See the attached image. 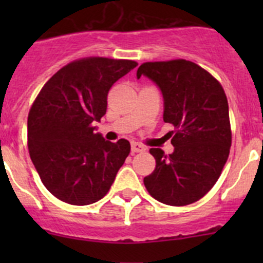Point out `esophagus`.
Wrapping results in <instances>:
<instances>
[{
  "label": "esophagus",
  "mask_w": 263,
  "mask_h": 263,
  "mask_svg": "<svg viewBox=\"0 0 263 263\" xmlns=\"http://www.w3.org/2000/svg\"><path fill=\"white\" fill-rule=\"evenodd\" d=\"M145 150H146V148H145V146H142L141 144H139V142H132V145H131L132 154H135V153H144Z\"/></svg>",
  "instance_id": "1"
}]
</instances>
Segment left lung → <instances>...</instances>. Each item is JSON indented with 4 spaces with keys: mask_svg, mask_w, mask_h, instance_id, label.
Instances as JSON below:
<instances>
[{
    "mask_svg": "<svg viewBox=\"0 0 263 263\" xmlns=\"http://www.w3.org/2000/svg\"><path fill=\"white\" fill-rule=\"evenodd\" d=\"M156 82L164 98V122L174 151L165 155L150 148L156 165L144 178L151 197L171 206L202 198L219 179L232 145L229 107L221 84L210 72L187 60L145 62L137 78Z\"/></svg>",
    "mask_w": 263,
    "mask_h": 263,
    "instance_id": "1",
    "label": "left lung"
}]
</instances>
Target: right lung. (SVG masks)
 I'll use <instances>...</instances> for the list:
<instances>
[{
	"mask_svg": "<svg viewBox=\"0 0 263 263\" xmlns=\"http://www.w3.org/2000/svg\"><path fill=\"white\" fill-rule=\"evenodd\" d=\"M137 66L132 60L85 57L58 70L28 116L30 159L47 190L76 206L104 197L128 156L129 142L105 141L94 122L107 112L112 85Z\"/></svg>",
	"mask_w": 263,
	"mask_h": 263,
	"instance_id": "right-lung-1",
	"label": "right lung"
}]
</instances>
